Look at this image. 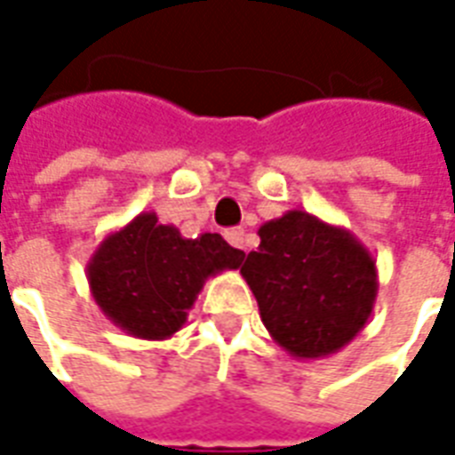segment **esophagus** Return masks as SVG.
Here are the masks:
<instances>
[{
    "label": "esophagus",
    "instance_id": "obj_1",
    "mask_svg": "<svg viewBox=\"0 0 455 455\" xmlns=\"http://www.w3.org/2000/svg\"><path fill=\"white\" fill-rule=\"evenodd\" d=\"M224 236H227L228 243H231L234 248H238V251H243V248H246V231H243V228H228Z\"/></svg>",
    "mask_w": 455,
    "mask_h": 455
}]
</instances>
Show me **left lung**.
<instances>
[{
    "instance_id": "obj_1",
    "label": "left lung",
    "mask_w": 455,
    "mask_h": 455,
    "mask_svg": "<svg viewBox=\"0 0 455 455\" xmlns=\"http://www.w3.org/2000/svg\"><path fill=\"white\" fill-rule=\"evenodd\" d=\"M241 275L273 341L299 361L339 353L368 324L378 297L371 251L348 228L290 209L258 228Z\"/></svg>"
}]
</instances>
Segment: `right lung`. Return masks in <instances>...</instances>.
Here are the masks:
<instances>
[{
    "label": "right lung",
    "mask_w": 455,
    "mask_h": 455,
    "mask_svg": "<svg viewBox=\"0 0 455 455\" xmlns=\"http://www.w3.org/2000/svg\"><path fill=\"white\" fill-rule=\"evenodd\" d=\"M246 253L219 234L185 238L156 212L112 231L87 263V283L104 316L121 331L163 341L180 331L209 277L236 270Z\"/></svg>",
    "instance_id": "obj_1"
}]
</instances>
